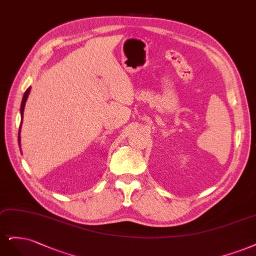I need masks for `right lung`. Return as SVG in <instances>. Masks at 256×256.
<instances>
[{
  "mask_svg": "<svg viewBox=\"0 0 256 256\" xmlns=\"http://www.w3.org/2000/svg\"><path fill=\"white\" fill-rule=\"evenodd\" d=\"M30 87H28V88L26 89V92H24V96H23V98H22V102H21L20 112H21V118H22V120H23V112H24V107H26V100H28V94H30ZM22 120H21V123H20V128H19V136H18V140H19V142H20V140H21V138H20V132H21V124H22ZM19 146H20V144H19Z\"/></svg>",
  "mask_w": 256,
  "mask_h": 256,
  "instance_id": "obj_1",
  "label": "right lung"
}]
</instances>
